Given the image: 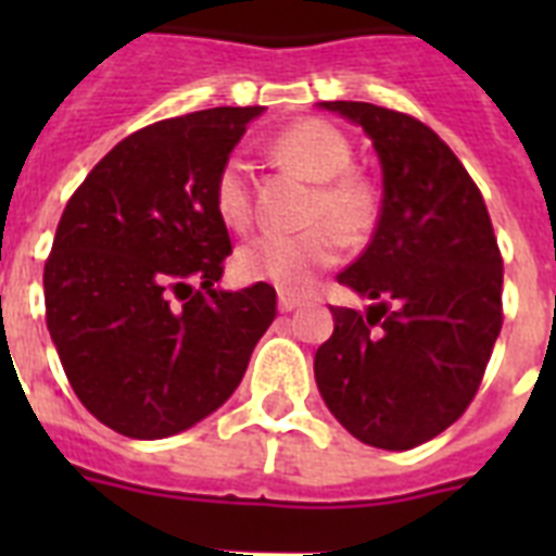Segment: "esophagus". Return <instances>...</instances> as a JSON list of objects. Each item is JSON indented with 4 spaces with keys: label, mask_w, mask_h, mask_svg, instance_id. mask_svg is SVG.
I'll list each match as a JSON object with an SVG mask.
<instances>
[{
    "label": "esophagus",
    "mask_w": 556,
    "mask_h": 556,
    "mask_svg": "<svg viewBox=\"0 0 556 556\" xmlns=\"http://www.w3.org/2000/svg\"><path fill=\"white\" fill-rule=\"evenodd\" d=\"M303 305V300L294 294H279V312H294V308H300Z\"/></svg>",
    "instance_id": "34e87169"
}]
</instances>
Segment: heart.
Masks as SVG:
<instances>
[{
    "mask_svg": "<svg viewBox=\"0 0 556 556\" xmlns=\"http://www.w3.org/2000/svg\"><path fill=\"white\" fill-rule=\"evenodd\" d=\"M270 152L279 164L296 169L314 185L305 222L296 233L253 236L236 253V268L244 279L274 282L286 291H305L320 270L331 268L343 253V239L357 242L378 218V187L352 167L355 150L343 129L329 121L308 117L274 138ZM213 207L233 230H244L253 218L251 167L242 155H227L213 178Z\"/></svg>",
    "mask_w": 556,
    "mask_h": 556,
    "instance_id": "b5f03b06",
    "label": "heart"
}]
</instances>
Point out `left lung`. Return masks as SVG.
<instances>
[{"label":"left lung","instance_id":"8db88e82","mask_svg":"<svg viewBox=\"0 0 556 556\" xmlns=\"http://www.w3.org/2000/svg\"><path fill=\"white\" fill-rule=\"evenodd\" d=\"M366 129L383 169L369 248L338 277L375 300L331 308L314 355L331 415L380 450H413L456 424L502 331V253L484 199L456 152L418 117L326 100Z\"/></svg>","mask_w":556,"mask_h":556}]
</instances>
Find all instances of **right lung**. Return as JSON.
<instances>
[{
    "instance_id": "obj_1",
    "label": "right lung",
    "mask_w": 556,
    "mask_h": 556,
    "mask_svg": "<svg viewBox=\"0 0 556 556\" xmlns=\"http://www.w3.org/2000/svg\"><path fill=\"white\" fill-rule=\"evenodd\" d=\"M262 106L132 132L65 204L42 270L46 323L74 395L129 439H167L233 395L277 291H218L233 253L213 178Z\"/></svg>"
}]
</instances>
